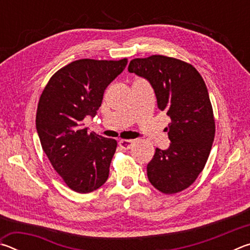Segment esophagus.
I'll use <instances>...</instances> for the list:
<instances>
[{"label":"esophagus","instance_id":"34e87169","mask_svg":"<svg viewBox=\"0 0 250 250\" xmlns=\"http://www.w3.org/2000/svg\"><path fill=\"white\" fill-rule=\"evenodd\" d=\"M133 143H134V140H125L124 139V140L119 141V146L121 149L129 150V149H131V146H133Z\"/></svg>","mask_w":250,"mask_h":250}]
</instances>
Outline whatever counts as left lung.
<instances>
[{"label": "left lung", "instance_id": "1", "mask_svg": "<svg viewBox=\"0 0 250 250\" xmlns=\"http://www.w3.org/2000/svg\"><path fill=\"white\" fill-rule=\"evenodd\" d=\"M128 70L151 83L159 109L171 118L170 146L156 147L147 179L164 194L182 192L200 175L213 146L215 119L206 84L195 67L163 55L134 58Z\"/></svg>", "mask_w": 250, "mask_h": 250}]
</instances>
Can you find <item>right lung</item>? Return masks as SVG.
<instances>
[{
  "label": "right lung",
  "mask_w": 250,
  "mask_h": 250,
  "mask_svg": "<svg viewBox=\"0 0 250 250\" xmlns=\"http://www.w3.org/2000/svg\"><path fill=\"white\" fill-rule=\"evenodd\" d=\"M126 64V58L71 62L50 77L41 95L36 129L42 147L54 170L77 193L96 191L109 176L117 141L89 133L83 120L96 116L105 88Z\"/></svg>",
  "instance_id": "right-lung-1"
}]
</instances>
